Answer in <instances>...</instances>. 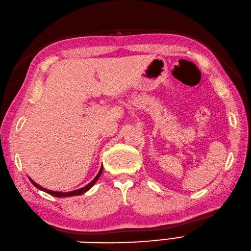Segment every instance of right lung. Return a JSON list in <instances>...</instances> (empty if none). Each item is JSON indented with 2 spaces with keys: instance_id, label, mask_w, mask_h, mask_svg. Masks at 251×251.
<instances>
[{
  "instance_id": "add662e5",
  "label": "right lung",
  "mask_w": 251,
  "mask_h": 251,
  "mask_svg": "<svg viewBox=\"0 0 251 251\" xmlns=\"http://www.w3.org/2000/svg\"><path fill=\"white\" fill-rule=\"evenodd\" d=\"M102 166L100 167V172L97 173V176L94 177V179L92 180V181H90L88 184H87V186H85V187H83V188H81V189H78V190H75V191H72V192H65V193H62V192H55V191H50V190H47V189H45V188H43V187H41L40 184H38V183H36L34 180H32L31 178H29V180H30V182L34 184V186L37 188V189H39V190H41V191H43V192H45V193H47V194H49V195H52V196H54V197H58V198H62V197H73V196H79V195H82V194H84V193H86L87 191L88 190H90L94 184H95V182L99 180V178H100V176H101V172H102Z\"/></svg>"
}]
</instances>
